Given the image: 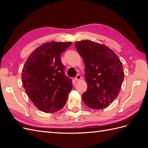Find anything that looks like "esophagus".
I'll use <instances>...</instances> for the list:
<instances>
[{
    "label": "esophagus",
    "instance_id": "34e87169",
    "mask_svg": "<svg viewBox=\"0 0 148 148\" xmlns=\"http://www.w3.org/2000/svg\"><path fill=\"white\" fill-rule=\"evenodd\" d=\"M82 77H81V75H77V76H76V77H75V80H76L77 82H78V81H79V80H80L81 79H82Z\"/></svg>",
    "mask_w": 148,
    "mask_h": 148
}]
</instances>
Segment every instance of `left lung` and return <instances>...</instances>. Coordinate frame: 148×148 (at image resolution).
<instances>
[{"instance_id": "left-lung-1", "label": "left lung", "mask_w": 148, "mask_h": 148, "mask_svg": "<svg viewBox=\"0 0 148 148\" xmlns=\"http://www.w3.org/2000/svg\"><path fill=\"white\" fill-rule=\"evenodd\" d=\"M85 64L87 90L83 101L92 109H103L118 96L124 80L122 62L112 49L105 45L90 40L75 43Z\"/></svg>"}]
</instances>
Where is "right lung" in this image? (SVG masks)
I'll use <instances>...</instances> for the list:
<instances>
[{
    "instance_id": "1",
    "label": "right lung",
    "mask_w": 148,
    "mask_h": 148,
    "mask_svg": "<svg viewBox=\"0 0 148 148\" xmlns=\"http://www.w3.org/2000/svg\"><path fill=\"white\" fill-rule=\"evenodd\" d=\"M71 42L51 41L34 50L25 62L22 82L26 93L34 106L45 113L62 109L67 101L73 84L64 74L62 53Z\"/></svg>"
}]
</instances>
